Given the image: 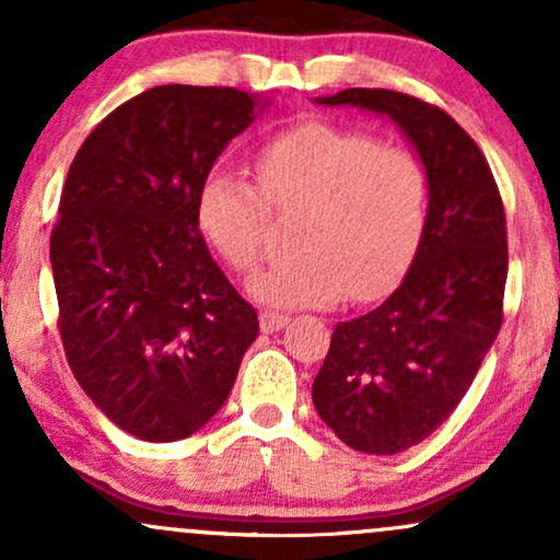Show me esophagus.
Returning a JSON list of instances; mask_svg holds the SVG:
<instances>
[{"label":"esophagus","instance_id":"34e87169","mask_svg":"<svg viewBox=\"0 0 560 560\" xmlns=\"http://www.w3.org/2000/svg\"><path fill=\"white\" fill-rule=\"evenodd\" d=\"M289 324L287 316H281V313H273V311H262L260 313V329L266 334H273L279 329H284V326Z\"/></svg>","mask_w":560,"mask_h":560}]
</instances>
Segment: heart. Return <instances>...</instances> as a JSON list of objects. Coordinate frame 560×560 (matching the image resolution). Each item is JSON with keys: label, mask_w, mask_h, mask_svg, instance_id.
Segmentation results:
<instances>
[{"label": "heart", "mask_w": 560, "mask_h": 560, "mask_svg": "<svg viewBox=\"0 0 560 560\" xmlns=\"http://www.w3.org/2000/svg\"><path fill=\"white\" fill-rule=\"evenodd\" d=\"M258 184L210 171L197 191V223L231 268L258 262L279 210L305 208L300 258L273 262L247 279V292L271 307H326L371 300L400 279L427 223L429 178L405 147L374 133L311 120L268 141L255 158Z\"/></svg>", "instance_id": "1"}]
</instances>
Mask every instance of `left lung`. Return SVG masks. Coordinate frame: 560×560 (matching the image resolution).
<instances>
[{
    "instance_id": "left-lung-1",
    "label": "left lung",
    "mask_w": 560,
    "mask_h": 560,
    "mask_svg": "<svg viewBox=\"0 0 560 560\" xmlns=\"http://www.w3.org/2000/svg\"><path fill=\"white\" fill-rule=\"evenodd\" d=\"M316 105L358 107L400 128L429 178L408 273L382 305L342 320L313 405L347 447L395 455L458 408L503 324L505 213L490 165L440 107L389 89H345Z\"/></svg>"
}]
</instances>
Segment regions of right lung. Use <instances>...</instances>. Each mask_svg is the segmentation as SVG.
<instances>
[{"label":"right lung","instance_id":"add662e5","mask_svg":"<svg viewBox=\"0 0 560 560\" xmlns=\"http://www.w3.org/2000/svg\"><path fill=\"white\" fill-rule=\"evenodd\" d=\"M271 96L147 89L75 152L49 242L60 334L81 389L124 432L176 442L226 402L258 313L210 255L197 191Z\"/></svg>","mask_w":560,"mask_h":560}]
</instances>
